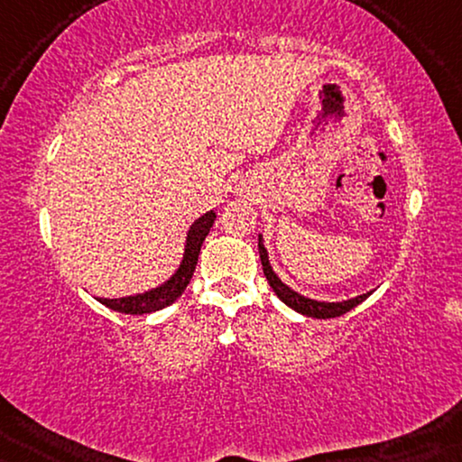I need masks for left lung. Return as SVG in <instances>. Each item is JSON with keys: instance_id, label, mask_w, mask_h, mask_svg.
<instances>
[{"instance_id": "8db88e82", "label": "left lung", "mask_w": 462, "mask_h": 462, "mask_svg": "<svg viewBox=\"0 0 462 462\" xmlns=\"http://www.w3.org/2000/svg\"><path fill=\"white\" fill-rule=\"evenodd\" d=\"M258 252H261V263H263L264 277H267L269 286L273 288L277 299H280L282 302H286V305L290 309H294V311L307 315V318H315V319L340 318V315L351 311L353 307H357L359 302H364L365 299H368V294L356 296V299L343 300V302H319V300L307 299V296H300L299 292H294V290H290L286 283H283L280 277L273 273V269H271V264H269L267 250H264V245H263V237H258Z\"/></svg>"}]
</instances>
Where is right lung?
<instances>
[{"mask_svg": "<svg viewBox=\"0 0 462 462\" xmlns=\"http://www.w3.org/2000/svg\"><path fill=\"white\" fill-rule=\"evenodd\" d=\"M214 218L217 214L208 212L199 220H195L191 231L187 236V248L185 256H182V263L176 273L170 277V280L163 283V286L151 290V292L136 294V296H125V299H98L105 307L113 309V311L128 313V315H143V313H153L160 311V309L172 305V302L179 299V296L185 292V288L191 282L195 264H198L201 244L208 233H210V226L214 225Z\"/></svg>", "mask_w": 462, "mask_h": 462, "instance_id": "1", "label": "right lung"}]
</instances>
